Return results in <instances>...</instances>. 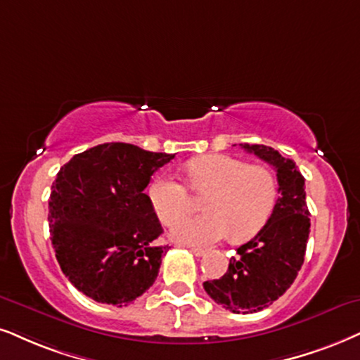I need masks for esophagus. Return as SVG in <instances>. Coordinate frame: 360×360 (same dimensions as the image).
<instances>
[{"instance_id": "34e87169", "label": "esophagus", "mask_w": 360, "mask_h": 360, "mask_svg": "<svg viewBox=\"0 0 360 360\" xmlns=\"http://www.w3.org/2000/svg\"><path fill=\"white\" fill-rule=\"evenodd\" d=\"M189 251L194 254V256H198V257H201V256H204V254H206V249H202V248H194V245H189Z\"/></svg>"}]
</instances>
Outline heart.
Returning <instances> with one entry per match:
<instances>
[{"label":"heart","mask_w":360,"mask_h":360,"mask_svg":"<svg viewBox=\"0 0 360 360\" xmlns=\"http://www.w3.org/2000/svg\"><path fill=\"white\" fill-rule=\"evenodd\" d=\"M194 193L205 194L201 216L186 217L171 229L183 244H211L231 233L234 240H248L261 233L277 202V181L267 167L251 166L226 154H206L189 162ZM154 212L172 224L191 207L188 189L172 176H159L149 188Z\"/></svg>","instance_id":"b5f03b06"}]
</instances>
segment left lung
Wrapping results in <instances>:
<instances>
[{
  "mask_svg": "<svg viewBox=\"0 0 360 360\" xmlns=\"http://www.w3.org/2000/svg\"><path fill=\"white\" fill-rule=\"evenodd\" d=\"M248 153L274 166L279 199L261 233L238 249L226 274L204 282V290L234 314L269 307L290 288L306 256L311 219L304 176L292 159L264 144H240Z\"/></svg>",
  "mask_w": 360,
  "mask_h": 360,
  "instance_id": "left-lung-1",
  "label": "left lung"
}]
</instances>
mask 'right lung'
Here are the masks:
<instances>
[{"instance_id": "add662e5", "label": "right lung", "mask_w": 360, "mask_h": 360, "mask_svg": "<svg viewBox=\"0 0 360 360\" xmlns=\"http://www.w3.org/2000/svg\"><path fill=\"white\" fill-rule=\"evenodd\" d=\"M174 154L104 143L61 167L49 195V233L59 267L96 302L122 307L156 281L167 245L144 189Z\"/></svg>"}]
</instances>
